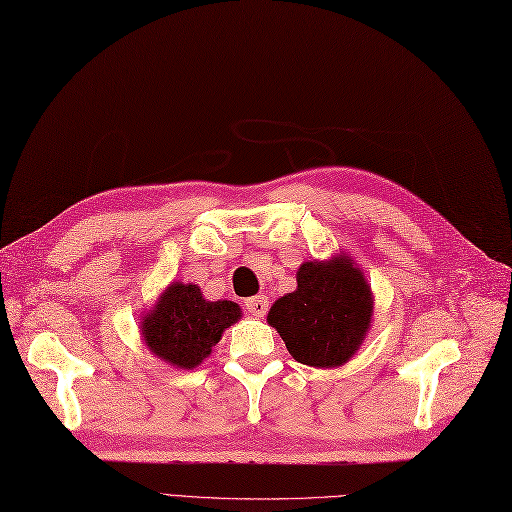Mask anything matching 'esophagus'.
<instances>
[{
    "label": "esophagus",
    "instance_id": "obj_1",
    "mask_svg": "<svg viewBox=\"0 0 512 512\" xmlns=\"http://www.w3.org/2000/svg\"><path fill=\"white\" fill-rule=\"evenodd\" d=\"M244 309L251 313L255 318H264L266 311H268V298L266 296H253V298H246Z\"/></svg>",
    "mask_w": 512,
    "mask_h": 512
}]
</instances>
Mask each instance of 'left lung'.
I'll use <instances>...</instances> for the list:
<instances>
[{
    "label": "left lung",
    "instance_id": "left-lung-1",
    "mask_svg": "<svg viewBox=\"0 0 512 512\" xmlns=\"http://www.w3.org/2000/svg\"><path fill=\"white\" fill-rule=\"evenodd\" d=\"M296 281V292L272 305L268 324L298 363L337 368L355 355L370 329V285L344 255L324 264L307 261Z\"/></svg>",
    "mask_w": 512,
    "mask_h": 512
}]
</instances>
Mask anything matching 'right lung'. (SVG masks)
Returning a JSON list of instances; mask_svg holds the SVG:
<instances>
[{
    "label": "right lung",
    "mask_w": 512,
    "mask_h": 512,
    "mask_svg": "<svg viewBox=\"0 0 512 512\" xmlns=\"http://www.w3.org/2000/svg\"><path fill=\"white\" fill-rule=\"evenodd\" d=\"M240 320L231 300L209 303L196 285L173 283L142 322L144 344L175 368H196L220 342L222 331Z\"/></svg>",
    "instance_id": "right-lung-1"
}]
</instances>
